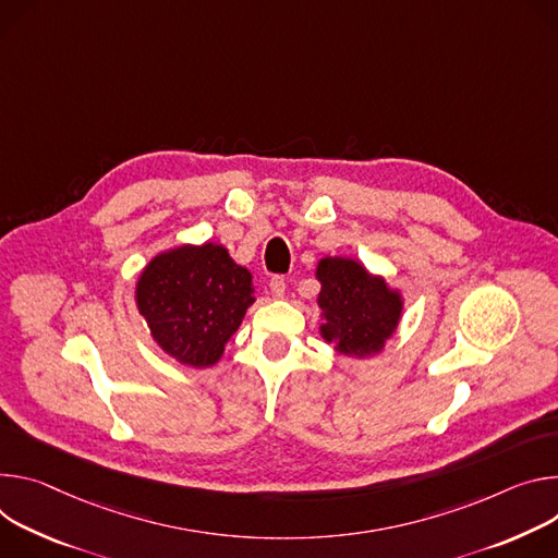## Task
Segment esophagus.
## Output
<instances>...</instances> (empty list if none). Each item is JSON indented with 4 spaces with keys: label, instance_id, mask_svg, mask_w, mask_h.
I'll return each mask as SVG.
<instances>
[{
    "label": "esophagus",
    "instance_id": "obj_1",
    "mask_svg": "<svg viewBox=\"0 0 558 558\" xmlns=\"http://www.w3.org/2000/svg\"><path fill=\"white\" fill-rule=\"evenodd\" d=\"M270 292H272L275 299H283V294H286V281H283V277H272V279H270Z\"/></svg>",
    "mask_w": 558,
    "mask_h": 558
}]
</instances>
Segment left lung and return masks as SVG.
<instances>
[{
	"mask_svg": "<svg viewBox=\"0 0 558 558\" xmlns=\"http://www.w3.org/2000/svg\"><path fill=\"white\" fill-rule=\"evenodd\" d=\"M315 277L322 283V339L350 359L381 354L403 315L401 290L352 257L319 259Z\"/></svg>",
	"mask_w": 558,
	"mask_h": 558,
	"instance_id": "left-lung-1",
	"label": "left lung"
}]
</instances>
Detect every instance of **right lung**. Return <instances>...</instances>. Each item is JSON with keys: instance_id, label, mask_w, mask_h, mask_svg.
I'll use <instances>...</instances> for the list:
<instances>
[{"instance_id": "1", "label": "right lung", "mask_w": 558, "mask_h": 558, "mask_svg": "<svg viewBox=\"0 0 558 558\" xmlns=\"http://www.w3.org/2000/svg\"><path fill=\"white\" fill-rule=\"evenodd\" d=\"M135 303L153 341L177 363L210 367L255 303L253 275L215 241L179 243L140 272Z\"/></svg>"}]
</instances>
